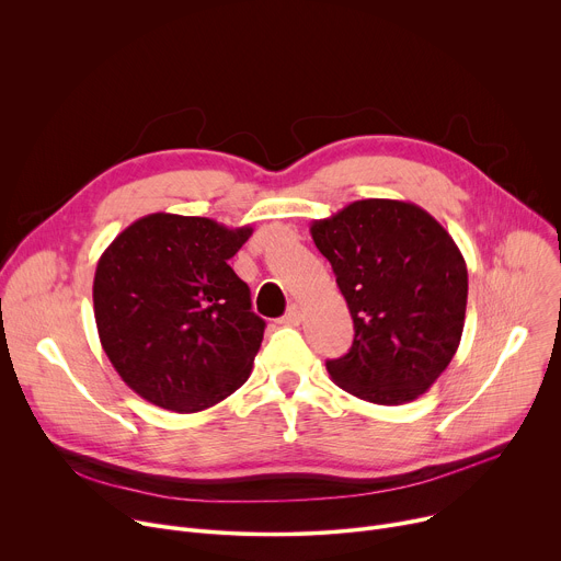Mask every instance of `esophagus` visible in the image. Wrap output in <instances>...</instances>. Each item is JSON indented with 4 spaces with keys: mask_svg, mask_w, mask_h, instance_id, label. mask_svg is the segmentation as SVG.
Listing matches in <instances>:
<instances>
[{
    "mask_svg": "<svg viewBox=\"0 0 561 561\" xmlns=\"http://www.w3.org/2000/svg\"><path fill=\"white\" fill-rule=\"evenodd\" d=\"M300 320H302V307L300 305H290L286 316L279 322L286 324V327H293V324H300Z\"/></svg>",
    "mask_w": 561,
    "mask_h": 561,
    "instance_id": "obj_1",
    "label": "esophagus"
}]
</instances>
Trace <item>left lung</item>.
Masks as SVG:
<instances>
[{"label":"left lung","instance_id":"1","mask_svg":"<svg viewBox=\"0 0 561 561\" xmlns=\"http://www.w3.org/2000/svg\"><path fill=\"white\" fill-rule=\"evenodd\" d=\"M352 320L354 343L327 360L345 392L381 405L424 394L451 363L465 327L467 264L439 222L403 201H356L313 220Z\"/></svg>","mask_w":561,"mask_h":561}]
</instances>
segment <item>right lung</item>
Wrapping results in <instances>:
<instances>
[{
    "label": "right lung",
    "mask_w": 561,
    "mask_h": 561,
    "mask_svg": "<svg viewBox=\"0 0 561 561\" xmlns=\"http://www.w3.org/2000/svg\"><path fill=\"white\" fill-rule=\"evenodd\" d=\"M250 234V226L160 211L101 254L92 288L99 339L141 399L198 413L248 381L266 322L228 259Z\"/></svg>",
    "instance_id": "add662e5"
}]
</instances>
